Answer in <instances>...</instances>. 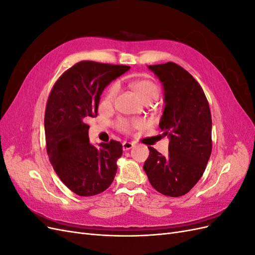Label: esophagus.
Here are the masks:
<instances>
[{"label": "esophagus", "instance_id": "obj_1", "mask_svg": "<svg viewBox=\"0 0 255 255\" xmlns=\"http://www.w3.org/2000/svg\"><path fill=\"white\" fill-rule=\"evenodd\" d=\"M134 146V143L132 142H128V141H125L122 143V148H123V151H128L130 150Z\"/></svg>", "mask_w": 255, "mask_h": 255}]
</instances>
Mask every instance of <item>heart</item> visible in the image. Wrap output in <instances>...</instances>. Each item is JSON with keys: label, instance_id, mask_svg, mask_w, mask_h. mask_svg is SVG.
<instances>
[{"label": "heart", "instance_id": "heart-1", "mask_svg": "<svg viewBox=\"0 0 255 255\" xmlns=\"http://www.w3.org/2000/svg\"><path fill=\"white\" fill-rule=\"evenodd\" d=\"M129 86L132 88L137 96L141 99V101L146 103L149 101L156 100L159 95V88L157 85L149 80H136L129 83ZM120 91V86L118 83L113 84L106 94V101L112 102L117 98ZM145 126V121L142 119H135L132 121L121 120L119 122V128L126 132H129L132 128H140Z\"/></svg>", "mask_w": 255, "mask_h": 255}]
</instances>
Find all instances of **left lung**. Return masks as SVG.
I'll list each match as a JSON object with an SVG mask.
<instances>
[{
    "label": "left lung",
    "mask_w": 255,
    "mask_h": 255,
    "mask_svg": "<svg viewBox=\"0 0 255 255\" xmlns=\"http://www.w3.org/2000/svg\"><path fill=\"white\" fill-rule=\"evenodd\" d=\"M163 85L165 109L159 121L169 138L168 155L152 146L143 170L160 194L181 197L195 186L212 153V116L199 83L174 63L148 66Z\"/></svg>",
    "instance_id": "8db88e82"
}]
</instances>
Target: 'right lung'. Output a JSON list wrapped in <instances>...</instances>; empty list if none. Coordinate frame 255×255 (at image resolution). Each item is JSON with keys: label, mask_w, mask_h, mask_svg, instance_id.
Masks as SVG:
<instances>
[{"label": "right lung", "mask_w": 255, "mask_h": 255, "mask_svg": "<svg viewBox=\"0 0 255 255\" xmlns=\"http://www.w3.org/2000/svg\"><path fill=\"white\" fill-rule=\"evenodd\" d=\"M128 70V66L80 61L53 86L44 116L47 152L61 182L76 195L101 194L115 179L122 144H92L84 120L97 117L104 88Z\"/></svg>", "instance_id": "right-lung-1"}]
</instances>
